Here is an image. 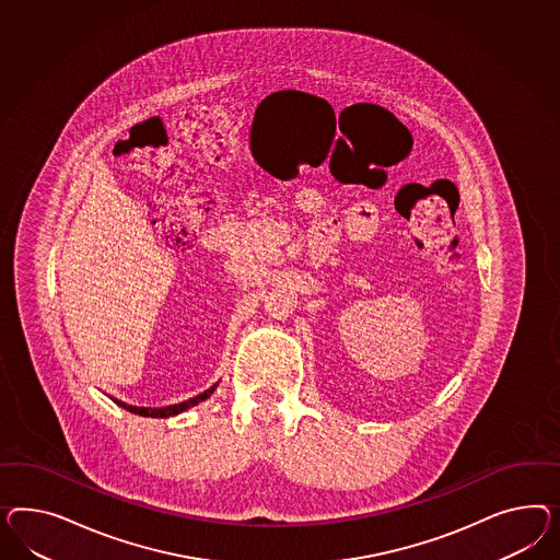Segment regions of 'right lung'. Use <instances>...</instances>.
<instances>
[{
	"label": "right lung",
	"instance_id": "add662e5",
	"mask_svg": "<svg viewBox=\"0 0 560 560\" xmlns=\"http://www.w3.org/2000/svg\"><path fill=\"white\" fill-rule=\"evenodd\" d=\"M213 389H215V385H213L212 389L197 395V397L189 399V401H183L179 406H168V408H137V406H128V404H124V401H116V404H118L120 408L126 409V411H132V413L144 416V418H171V416H177V413H182L185 409L194 408L197 404L206 401V399L213 394Z\"/></svg>",
	"mask_w": 560,
	"mask_h": 560
}]
</instances>
